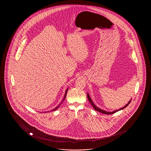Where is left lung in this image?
<instances>
[{
    "instance_id": "8db88e82",
    "label": "left lung",
    "mask_w": 151,
    "mask_h": 151,
    "mask_svg": "<svg viewBox=\"0 0 151 151\" xmlns=\"http://www.w3.org/2000/svg\"><path fill=\"white\" fill-rule=\"evenodd\" d=\"M87 97H88V100H89V101L90 102V103L91 104V105H92L93 108H94V109L95 110H96V111H99V112L105 114H112L115 113H116V111H119V110H122V109H123L126 108V107L129 105V104L130 103V102L131 101V100H130L129 102H128V104H126V105H125V106H124V107H123V108H121V109H118V110H114V111H111V112H109V111H105V110H102V109H101L100 108L97 107V106L94 105V104L93 102V101L92 100V99H91V97H90V96H89V94L88 93H87Z\"/></svg>"
}]
</instances>
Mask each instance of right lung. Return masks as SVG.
I'll use <instances>...</instances> for the list:
<instances>
[{
	"instance_id": "obj_1",
	"label": "right lung",
	"mask_w": 151,
	"mask_h": 151,
	"mask_svg": "<svg viewBox=\"0 0 151 151\" xmlns=\"http://www.w3.org/2000/svg\"><path fill=\"white\" fill-rule=\"evenodd\" d=\"M68 89L65 91V96H64V98H63V99L62 100V102H60V104H59V105H58L55 108H54V109H53L51 111H55V110H57L58 109V108H59V106H60V105L62 104V102H63V101L65 100V97H66V95H67V91H68ZM46 112V111H45Z\"/></svg>"
}]
</instances>
